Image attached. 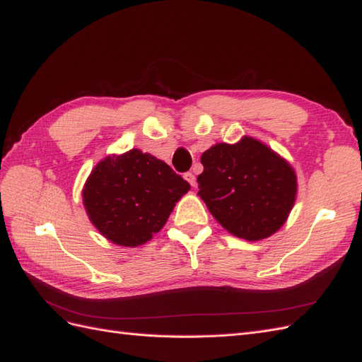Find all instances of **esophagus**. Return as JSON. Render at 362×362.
Returning a JSON list of instances; mask_svg holds the SVG:
<instances>
[{"label":"esophagus","instance_id":"34e87169","mask_svg":"<svg viewBox=\"0 0 362 362\" xmlns=\"http://www.w3.org/2000/svg\"><path fill=\"white\" fill-rule=\"evenodd\" d=\"M183 177H185V180L189 183L191 187H193V188L196 187V175L193 173H187Z\"/></svg>","mask_w":362,"mask_h":362}]
</instances>
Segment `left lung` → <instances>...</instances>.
Segmentation results:
<instances>
[{
	"mask_svg": "<svg viewBox=\"0 0 362 362\" xmlns=\"http://www.w3.org/2000/svg\"><path fill=\"white\" fill-rule=\"evenodd\" d=\"M199 196L219 224L247 241L274 235L288 219L297 177L286 160L258 140L214 144L201 157Z\"/></svg>",
	"mask_w": 362,
	"mask_h": 362,
	"instance_id": "1",
	"label": "left lung"
}]
</instances>
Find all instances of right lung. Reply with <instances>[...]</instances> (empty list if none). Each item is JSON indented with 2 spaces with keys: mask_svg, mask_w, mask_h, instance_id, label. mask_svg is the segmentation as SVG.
Here are the masks:
<instances>
[{
  "mask_svg": "<svg viewBox=\"0 0 362 362\" xmlns=\"http://www.w3.org/2000/svg\"><path fill=\"white\" fill-rule=\"evenodd\" d=\"M189 183L165 161L140 149L105 157L82 191L88 218L107 240L136 247L166 224Z\"/></svg>",
  "mask_w": 362,
  "mask_h": 362,
  "instance_id": "obj_1",
  "label": "right lung"
}]
</instances>
